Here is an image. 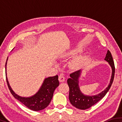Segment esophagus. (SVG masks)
<instances>
[{"label": "esophagus", "mask_w": 122, "mask_h": 122, "mask_svg": "<svg viewBox=\"0 0 122 122\" xmlns=\"http://www.w3.org/2000/svg\"><path fill=\"white\" fill-rule=\"evenodd\" d=\"M59 81L60 82H63L64 81H65V77H64V76L63 75H60L59 76Z\"/></svg>", "instance_id": "1"}]
</instances>
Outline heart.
I'll list each match as a JSON object with an SVG mask.
<instances>
[{"label": "heart", "mask_w": 122, "mask_h": 122, "mask_svg": "<svg viewBox=\"0 0 122 122\" xmlns=\"http://www.w3.org/2000/svg\"><path fill=\"white\" fill-rule=\"evenodd\" d=\"M81 51V50L78 48H74L70 49L67 51H65L60 56L61 59H67L68 58H71V57H73L77 54L78 53ZM86 58V56L84 55H78L76 56L75 58H74L71 63H70V66L73 68H75L79 66L81 63H82L84 59Z\"/></svg>", "instance_id": "obj_1"}]
</instances>
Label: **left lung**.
<instances>
[{"instance_id": "left-lung-1", "label": "left lung", "mask_w": 122, "mask_h": 122, "mask_svg": "<svg viewBox=\"0 0 122 122\" xmlns=\"http://www.w3.org/2000/svg\"><path fill=\"white\" fill-rule=\"evenodd\" d=\"M104 60L108 62L112 69L110 83L105 89L95 95H86L82 93L79 86V78L81 75L82 69L70 74V78L67 80V83L69 87V99L71 104L76 108L86 110L94 106L103 98L107 94L112 84L115 75V65L110 51H107Z\"/></svg>"}]
</instances>
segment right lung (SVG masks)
<instances>
[{
    "mask_svg": "<svg viewBox=\"0 0 122 122\" xmlns=\"http://www.w3.org/2000/svg\"><path fill=\"white\" fill-rule=\"evenodd\" d=\"M7 57L5 64L6 77L8 86L13 97L30 110L40 111L46 108L52 99L54 92L59 86L58 76L48 77L45 78L41 87L34 95L30 97H22L16 94L12 89L8 81L6 73Z\"/></svg>",
    "mask_w": 122,
    "mask_h": 122,
    "instance_id": "add662e5",
    "label": "right lung"
}]
</instances>
